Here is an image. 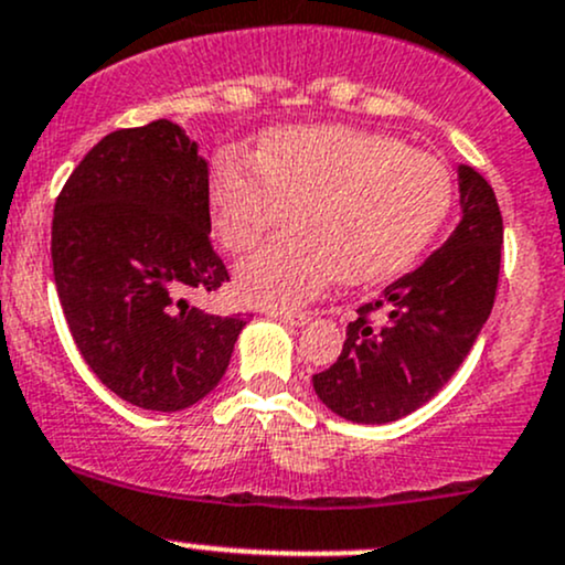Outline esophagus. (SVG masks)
I'll list each match as a JSON object with an SVG mask.
<instances>
[{
  "mask_svg": "<svg viewBox=\"0 0 565 565\" xmlns=\"http://www.w3.org/2000/svg\"><path fill=\"white\" fill-rule=\"evenodd\" d=\"M265 313H268L270 319L284 321V324H292V327H300L308 321V313H300V311H278V308H268Z\"/></svg>",
  "mask_w": 565,
  "mask_h": 565,
  "instance_id": "esophagus-1",
  "label": "esophagus"
}]
</instances>
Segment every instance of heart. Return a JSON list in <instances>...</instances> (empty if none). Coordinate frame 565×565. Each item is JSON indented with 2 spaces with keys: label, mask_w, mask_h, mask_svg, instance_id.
<instances>
[{
  "label": "heart",
  "mask_w": 565,
  "mask_h": 565,
  "mask_svg": "<svg viewBox=\"0 0 565 565\" xmlns=\"http://www.w3.org/2000/svg\"><path fill=\"white\" fill-rule=\"evenodd\" d=\"M214 231L244 254L295 209L297 231L238 268L244 297L292 308L332 281L377 284L411 268L454 206V177L434 154L351 128H278L257 158L222 152L209 182Z\"/></svg>",
  "instance_id": "1"
}]
</instances>
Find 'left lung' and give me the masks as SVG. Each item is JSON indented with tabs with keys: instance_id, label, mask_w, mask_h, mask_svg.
<instances>
[{
	"instance_id": "left-lung-1",
	"label": "left lung",
	"mask_w": 565,
	"mask_h": 565,
	"mask_svg": "<svg viewBox=\"0 0 565 565\" xmlns=\"http://www.w3.org/2000/svg\"><path fill=\"white\" fill-rule=\"evenodd\" d=\"M461 222L437 252L356 308L338 362L313 375L319 399L353 424H388L431 399L472 351L499 287L493 188L458 166Z\"/></svg>"
}]
</instances>
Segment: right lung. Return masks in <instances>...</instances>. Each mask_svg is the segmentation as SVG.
Returning <instances> with one entry per match:
<instances>
[{
  "mask_svg": "<svg viewBox=\"0 0 565 565\" xmlns=\"http://www.w3.org/2000/svg\"><path fill=\"white\" fill-rule=\"evenodd\" d=\"M209 233V166L171 120L104 136L55 198L51 254L66 324L98 381L136 407L201 402L246 327L244 313L184 300L231 281Z\"/></svg>",
  "mask_w": 565,
  "mask_h": 565,
  "instance_id": "1",
  "label": "right lung"
}]
</instances>
